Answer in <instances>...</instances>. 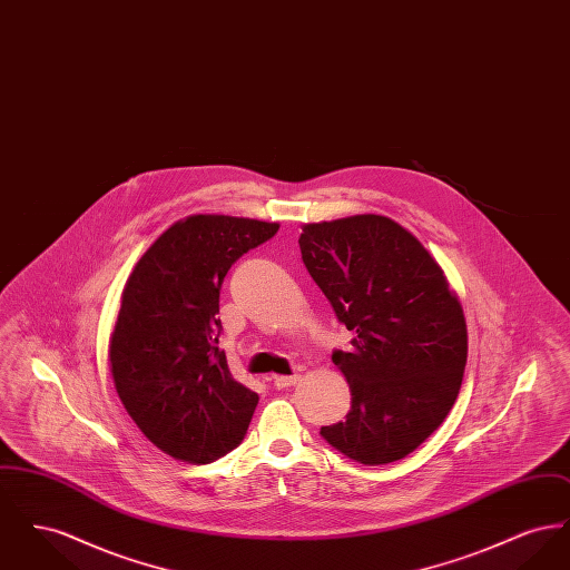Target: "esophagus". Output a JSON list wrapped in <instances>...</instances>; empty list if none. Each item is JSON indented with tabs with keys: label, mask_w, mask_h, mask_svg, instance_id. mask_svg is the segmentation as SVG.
<instances>
[{
	"label": "esophagus",
	"mask_w": 570,
	"mask_h": 570,
	"mask_svg": "<svg viewBox=\"0 0 570 570\" xmlns=\"http://www.w3.org/2000/svg\"><path fill=\"white\" fill-rule=\"evenodd\" d=\"M298 380H301L298 374H293V376H275L273 384H275V389H288V386L298 384Z\"/></svg>",
	"instance_id": "obj_1"
}]
</instances>
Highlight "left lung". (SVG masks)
<instances>
[{"instance_id": "8db88e82", "label": "left lung", "mask_w": 570, "mask_h": 570, "mask_svg": "<svg viewBox=\"0 0 570 570\" xmlns=\"http://www.w3.org/2000/svg\"><path fill=\"white\" fill-rule=\"evenodd\" d=\"M298 247L354 333L351 348L331 356L351 384V412L321 435L365 465L402 460L458 400L468 356L460 301L430 252L389 217L307 224Z\"/></svg>"}]
</instances>
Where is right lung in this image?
I'll return each mask as SVG.
<instances>
[{
  "mask_svg": "<svg viewBox=\"0 0 570 570\" xmlns=\"http://www.w3.org/2000/svg\"><path fill=\"white\" fill-rule=\"evenodd\" d=\"M279 224L190 216L136 263L110 337L117 395L138 430L170 458L209 463L242 444L258 395L233 379L217 346L228 269Z\"/></svg>",
  "mask_w": 570,
  "mask_h": 570,
  "instance_id": "right-lung-1",
  "label": "right lung"
}]
</instances>
